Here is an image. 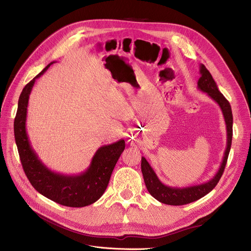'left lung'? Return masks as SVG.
Here are the masks:
<instances>
[{
  "label": "left lung",
  "instance_id": "obj_1",
  "mask_svg": "<svg viewBox=\"0 0 251 251\" xmlns=\"http://www.w3.org/2000/svg\"><path fill=\"white\" fill-rule=\"evenodd\" d=\"M200 78L198 80V89L202 92L207 93L210 98L213 100L221 108L224 121L226 124V130H227V145L224 151V156L222 163L219 167V170L215 174V176L200 185L190 186V187H171L163 184L160 179L158 178L157 174L151 167L149 162L146 158L142 157V173L144 176V181L146 187L149 191L150 194L160 201L161 203L167 205H185L191 202H194L199 200L200 198L207 195L209 192H211L218 184L226 163L228 159V155L231 148V143H232V125H233V117H232V110L229 101L224 98L223 94L219 91L216 82L214 81L213 77L208 69L203 65L200 64Z\"/></svg>",
  "mask_w": 251,
  "mask_h": 251
}]
</instances>
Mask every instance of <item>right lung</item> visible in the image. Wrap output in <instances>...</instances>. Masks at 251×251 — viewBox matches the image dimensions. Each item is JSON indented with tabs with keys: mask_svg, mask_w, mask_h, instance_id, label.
I'll return each instance as SVG.
<instances>
[{
	"mask_svg": "<svg viewBox=\"0 0 251 251\" xmlns=\"http://www.w3.org/2000/svg\"><path fill=\"white\" fill-rule=\"evenodd\" d=\"M53 64H48L23 88L14 122L15 141L23 170L31 185L46 198L67 207H84L98 201L104 193L115 164L125 150V140L100 147L87 170L79 175H64L48 169L32 149L26 129L29 95L37 78Z\"/></svg>",
	"mask_w": 251,
	"mask_h": 251,
	"instance_id": "right-lung-1",
	"label": "right lung"
}]
</instances>
